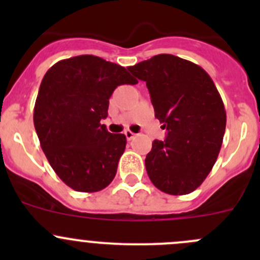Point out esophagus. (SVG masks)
Returning <instances> with one entry per match:
<instances>
[{
	"label": "esophagus",
	"mask_w": 260,
	"mask_h": 260,
	"mask_svg": "<svg viewBox=\"0 0 260 260\" xmlns=\"http://www.w3.org/2000/svg\"><path fill=\"white\" fill-rule=\"evenodd\" d=\"M124 135H125V137H127L128 141H131L133 137H135V133H133L132 131H125Z\"/></svg>",
	"instance_id": "34e87169"
}]
</instances>
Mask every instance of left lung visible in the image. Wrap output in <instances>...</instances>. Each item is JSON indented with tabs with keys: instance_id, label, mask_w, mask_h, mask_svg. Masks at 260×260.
Returning <instances> with one entry per match:
<instances>
[{
	"instance_id": "obj_1",
	"label": "left lung",
	"mask_w": 260,
	"mask_h": 260,
	"mask_svg": "<svg viewBox=\"0 0 260 260\" xmlns=\"http://www.w3.org/2000/svg\"><path fill=\"white\" fill-rule=\"evenodd\" d=\"M127 69L146 81L154 117L167 131L166 140H154L146 156L149 180L170 195L192 192L216 162L226 125L214 81L201 67L171 54Z\"/></svg>"
}]
</instances>
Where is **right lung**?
Wrapping results in <instances>:
<instances>
[{
	"mask_svg": "<svg viewBox=\"0 0 260 260\" xmlns=\"http://www.w3.org/2000/svg\"><path fill=\"white\" fill-rule=\"evenodd\" d=\"M136 83L125 68L94 55L60 60L44 75L34 124L50 166L73 190L96 192L113 181L127 140L101 120L114 89Z\"/></svg>",
	"mask_w": 260,
	"mask_h": 260,
	"instance_id": "right-lung-1",
	"label": "right lung"
}]
</instances>
